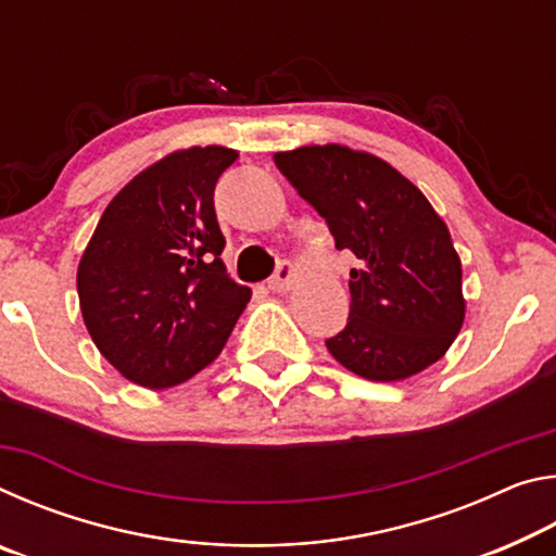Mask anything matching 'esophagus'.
Returning a JSON list of instances; mask_svg holds the SVG:
<instances>
[{"label":"esophagus","instance_id":"obj_1","mask_svg":"<svg viewBox=\"0 0 556 556\" xmlns=\"http://www.w3.org/2000/svg\"><path fill=\"white\" fill-rule=\"evenodd\" d=\"M294 279H296V267L291 265V262H281L275 271V277L267 281V287L271 291H287L291 285H294Z\"/></svg>","mask_w":556,"mask_h":556}]
</instances>
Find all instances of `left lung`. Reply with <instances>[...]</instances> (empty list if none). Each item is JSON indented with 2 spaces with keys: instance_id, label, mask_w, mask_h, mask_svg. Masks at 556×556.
I'll list each match as a JSON object with an SVG mask.
<instances>
[{
  "instance_id": "obj_1",
  "label": "left lung",
  "mask_w": 556,
  "mask_h": 556,
  "mask_svg": "<svg viewBox=\"0 0 556 556\" xmlns=\"http://www.w3.org/2000/svg\"><path fill=\"white\" fill-rule=\"evenodd\" d=\"M275 164L328 223L351 269V314L326 348L365 380L397 382L444 357L466 316L460 260L427 195L380 156L341 144L277 152Z\"/></svg>"
}]
</instances>
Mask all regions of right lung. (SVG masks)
Instances as JSON below:
<instances>
[{
  "label": "right lung",
  "instance_id": "right-lung-1",
  "mask_svg": "<svg viewBox=\"0 0 556 556\" xmlns=\"http://www.w3.org/2000/svg\"><path fill=\"white\" fill-rule=\"evenodd\" d=\"M235 159L215 144L159 159L110 201L83 252V321L98 351L142 388H174L211 365L252 296L223 265L213 205Z\"/></svg>",
  "mask_w": 556,
  "mask_h": 556
}]
</instances>
